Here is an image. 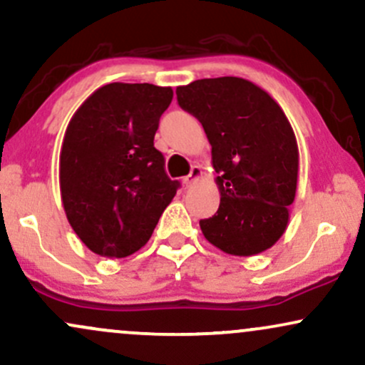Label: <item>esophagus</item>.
<instances>
[{"label": "esophagus", "mask_w": 365, "mask_h": 365, "mask_svg": "<svg viewBox=\"0 0 365 365\" xmlns=\"http://www.w3.org/2000/svg\"><path fill=\"white\" fill-rule=\"evenodd\" d=\"M200 177H202V170H200V166H192L190 173L183 178V183H185L187 187H190V185H194L197 180H200Z\"/></svg>", "instance_id": "esophagus-1"}]
</instances>
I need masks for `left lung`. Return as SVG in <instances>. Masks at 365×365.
<instances>
[{
  "instance_id": "1",
  "label": "left lung",
  "mask_w": 365,
  "mask_h": 365,
  "mask_svg": "<svg viewBox=\"0 0 365 365\" xmlns=\"http://www.w3.org/2000/svg\"><path fill=\"white\" fill-rule=\"evenodd\" d=\"M178 104L202 123L221 202L200 220L209 244L249 257L287 230L299 177V148L279 104L250 81L200 78L177 87Z\"/></svg>"
}]
</instances>
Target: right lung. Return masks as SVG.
I'll list each match as a JSON object with an SVG mask.
<instances>
[{"instance_id": "right-lung-1", "label": "right lung", "mask_w": 365, "mask_h": 365, "mask_svg": "<svg viewBox=\"0 0 365 365\" xmlns=\"http://www.w3.org/2000/svg\"><path fill=\"white\" fill-rule=\"evenodd\" d=\"M171 87L113 82L91 94L66 127L60 190L66 220L94 254L127 257L148 244L180 183L154 148Z\"/></svg>"}]
</instances>
